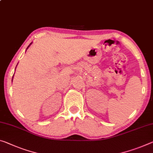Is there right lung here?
<instances>
[{"label":"right lung","mask_w":153,"mask_h":153,"mask_svg":"<svg viewBox=\"0 0 153 153\" xmlns=\"http://www.w3.org/2000/svg\"><path fill=\"white\" fill-rule=\"evenodd\" d=\"M31 43H30V45H31ZM30 45H29L28 46V48H26V50H27V49H28V47H29V46H30ZM12 80H13V78H12Z\"/></svg>","instance_id":"right-lung-1"}]
</instances>
